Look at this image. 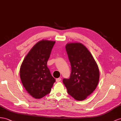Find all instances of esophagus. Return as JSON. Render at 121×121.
Returning <instances> with one entry per match:
<instances>
[{
    "mask_svg": "<svg viewBox=\"0 0 121 121\" xmlns=\"http://www.w3.org/2000/svg\"><path fill=\"white\" fill-rule=\"evenodd\" d=\"M61 78H57V79H56V82H59L61 81Z\"/></svg>",
    "mask_w": 121,
    "mask_h": 121,
    "instance_id": "34e87169",
    "label": "esophagus"
}]
</instances>
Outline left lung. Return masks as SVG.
Listing matches in <instances>:
<instances>
[{
	"label": "left lung",
	"instance_id": "obj_1",
	"mask_svg": "<svg viewBox=\"0 0 121 121\" xmlns=\"http://www.w3.org/2000/svg\"><path fill=\"white\" fill-rule=\"evenodd\" d=\"M66 51L71 65L69 79H63L67 92L76 100L83 101L93 92L99 81V69L94 57L81 43H67Z\"/></svg>",
	"mask_w": 121,
	"mask_h": 121
}]
</instances>
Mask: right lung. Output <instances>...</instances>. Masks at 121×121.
<instances>
[{
  "instance_id": "1",
  "label": "right lung",
  "mask_w": 121,
  "mask_h": 121,
  "mask_svg": "<svg viewBox=\"0 0 121 121\" xmlns=\"http://www.w3.org/2000/svg\"><path fill=\"white\" fill-rule=\"evenodd\" d=\"M56 41L42 40L30 49L22 62L20 77L24 87L35 99L50 93L56 80L47 66V62Z\"/></svg>"
}]
</instances>
